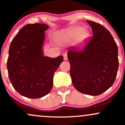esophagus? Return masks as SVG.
<instances>
[{
    "label": "esophagus",
    "instance_id": "esophagus-1",
    "mask_svg": "<svg viewBox=\"0 0 125 125\" xmlns=\"http://www.w3.org/2000/svg\"><path fill=\"white\" fill-rule=\"evenodd\" d=\"M63 59L64 61H66L67 60V53H64L63 54Z\"/></svg>",
    "mask_w": 125,
    "mask_h": 125
}]
</instances>
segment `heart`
<instances>
[{
    "label": "heart",
    "mask_w": 125,
    "mask_h": 125,
    "mask_svg": "<svg viewBox=\"0 0 125 125\" xmlns=\"http://www.w3.org/2000/svg\"><path fill=\"white\" fill-rule=\"evenodd\" d=\"M89 38V31L83 27H72L57 34L56 41L59 44H68L77 40L79 46H83Z\"/></svg>",
    "instance_id": "1"
}]
</instances>
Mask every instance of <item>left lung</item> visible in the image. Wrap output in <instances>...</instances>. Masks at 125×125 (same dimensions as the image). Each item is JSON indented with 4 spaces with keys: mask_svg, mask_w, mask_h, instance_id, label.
I'll use <instances>...</instances> for the list:
<instances>
[{
    "mask_svg": "<svg viewBox=\"0 0 125 125\" xmlns=\"http://www.w3.org/2000/svg\"><path fill=\"white\" fill-rule=\"evenodd\" d=\"M93 38L82 51L67 52L70 74L77 91L91 96L103 94L113 85L119 67L118 48L110 33L102 25L87 21Z\"/></svg>",
    "mask_w": 125,
    "mask_h": 125,
    "instance_id": "obj_1",
    "label": "left lung"
}]
</instances>
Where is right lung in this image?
<instances>
[{
    "label": "right lung",
    "instance_id": "right-lung-1",
    "mask_svg": "<svg viewBox=\"0 0 125 125\" xmlns=\"http://www.w3.org/2000/svg\"><path fill=\"white\" fill-rule=\"evenodd\" d=\"M49 28L43 23L28 24L18 31L9 50L7 68L13 87L23 96L43 97L51 92L55 71L63 56H44V31Z\"/></svg>",
    "mask_w": 125,
    "mask_h": 125
}]
</instances>
